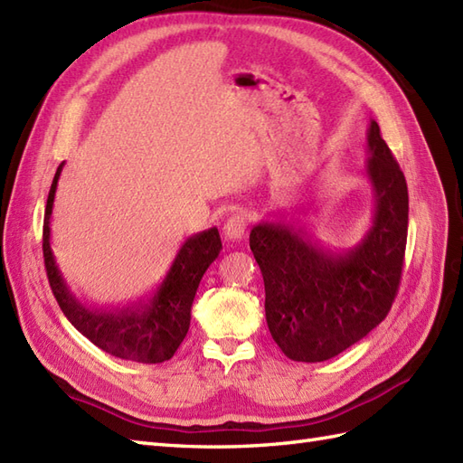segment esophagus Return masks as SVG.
Here are the masks:
<instances>
[{
    "label": "esophagus",
    "instance_id": "esophagus-1",
    "mask_svg": "<svg viewBox=\"0 0 463 463\" xmlns=\"http://www.w3.org/2000/svg\"><path fill=\"white\" fill-rule=\"evenodd\" d=\"M246 227H249V214H246L244 211L232 213L231 217L227 219V222H224V227H222L224 239H227V241H241Z\"/></svg>",
    "mask_w": 463,
    "mask_h": 463
}]
</instances>
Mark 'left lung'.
<instances>
[{
  "label": "left lung",
  "instance_id": "8db88e82",
  "mask_svg": "<svg viewBox=\"0 0 463 463\" xmlns=\"http://www.w3.org/2000/svg\"><path fill=\"white\" fill-rule=\"evenodd\" d=\"M367 142L374 214L357 246L329 252L284 222H258L250 231L264 278L266 324L292 361L319 363L349 349L389 316L399 292L408 187L374 120Z\"/></svg>",
  "mask_w": 463,
  "mask_h": 463
}]
</instances>
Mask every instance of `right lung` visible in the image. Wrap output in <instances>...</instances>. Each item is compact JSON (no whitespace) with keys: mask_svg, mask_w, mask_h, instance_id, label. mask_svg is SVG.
Instances as JSON below:
<instances>
[{"mask_svg":"<svg viewBox=\"0 0 463 463\" xmlns=\"http://www.w3.org/2000/svg\"><path fill=\"white\" fill-rule=\"evenodd\" d=\"M61 169L62 164L51 183L43 221V258L59 307L86 339L114 357L149 364L169 361L189 331L191 306L201 278L222 249L219 231L213 227L189 236L164 280L144 302L116 311L89 309L71 294L51 250V213Z\"/></svg>","mask_w":463,"mask_h":463,"instance_id":"add662e5","label":"right lung"}]
</instances>
